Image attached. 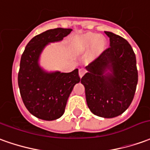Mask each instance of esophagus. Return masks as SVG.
Returning <instances> with one entry per match:
<instances>
[{
	"label": "esophagus",
	"mask_w": 150,
	"mask_h": 150,
	"mask_svg": "<svg viewBox=\"0 0 150 150\" xmlns=\"http://www.w3.org/2000/svg\"><path fill=\"white\" fill-rule=\"evenodd\" d=\"M86 72V70L85 68H81L79 69V76H80V77H83V75L85 74Z\"/></svg>",
	"instance_id": "esophagus-1"
}]
</instances>
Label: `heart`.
<instances>
[{
	"label": "heart",
	"instance_id": "heart-1",
	"mask_svg": "<svg viewBox=\"0 0 150 150\" xmlns=\"http://www.w3.org/2000/svg\"><path fill=\"white\" fill-rule=\"evenodd\" d=\"M106 40L103 37H99L96 33H86L81 36L78 40L80 49L86 50L93 45V50L96 53H100L106 46Z\"/></svg>",
	"mask_w": 150,
	"mask_h": 150
}]
</instances>
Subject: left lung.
I'll list each match as a JSON object with an SVG mask.
<instances>
[{"label":"left lung","mask_w":150,"mask_h":150,"mask_svg":"<svg viewBox=\"0 0 150 150\" xmlns=\"http://www.w3.org/2000/svg\"><path fill=\"white\" fill-rule=\"evenodd\" d=\"M109 47L86 67L81 77L89 108L96 116L111 118L124 112L135 96L138 82L136 54L127 41L105 32ZM112 74L104 75L107 69Z\"/></svg>","instance_id":"8db88e82"}]
</instances>
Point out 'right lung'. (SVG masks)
I'll use <instances>...</instances> for the list:
<instances>
[{
	"label": "right lung",
	"mask_w": 150,
	"mask_h": 150,
	"mask_svg": "<svg viewBox=\"0 0 150 150\" xmlns=\"http://www.w3.org/2000/svg\"><path fill=\"white\" fill-rule=\"evenodd\" d=\"M71 31L58 28L35 36L21 56L18 74L21 98L27 109L42 120H55L64 114L73 86L81 80L77 69L71 73H48L38 65L40 54L45 45L61 41Z\"/></svg>",
	"instance_id": "obj_1"
}]
</instances>
